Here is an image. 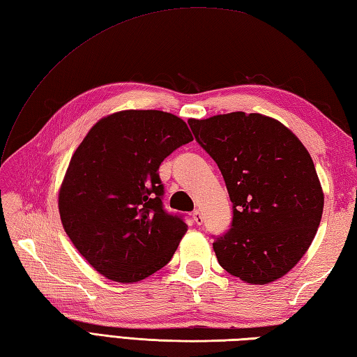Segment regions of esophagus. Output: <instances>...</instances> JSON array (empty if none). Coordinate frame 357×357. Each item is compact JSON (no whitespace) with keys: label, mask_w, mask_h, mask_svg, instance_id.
I'll use <instances>...</instances> for the list:
<instances>
[{"label":"esophagus","mask_w":357,"mask_h":357,"mask_svg":"<svg viewBox=\"0 0 357 357\" xmlns=\"http://www.w3.org/2000/svg\"><path fill=\"white\" fill-rule=\"evenodd\" d=\"M192 218H193V221H195V224L196 225H201L202 222H204V218H202V213L199 210H195L193 211V215H192Z\"/></svg>","instance_id":"obj_1"}]
</instances>
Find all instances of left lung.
I'll list each match as a JSON object with an SVG mask.
<instances>
[{"label": "left lung", "mask_w": 357, "mask_h": 357, "mask_svg": "<svg viewBox=\"0 0 357 357\" xmlns=\"http://www.w3.org/2000/svg\"><path fill=\"white\" fill-rule=\"evenodd\" d=\"M188 126L218 164L233 202L231 229L213 242L219 265L247 284L282 278L312 245L324 210L304 144L261 113L233 112Z\"/></svg>", "instance_id": "left-lung-1"}]
</instances>
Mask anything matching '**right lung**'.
<instances>
[{
    "instance_id": "1",
    "label": "right lung",
    "mask_w": 357,
    "mask_h": 357,
    "mask_svg": "<svg viewBox=\"0 0 357 357\" xmlns=\"http://www.w3.org/2000/svg\"><path fill=\"white\" fill-rule=\"evenodd\" d=\"M193 141L183 119L123 110L98 121L75 150L58 208L81 256L110 280L138 282L176 252L187 224L162 207L159 165Z\"/></svg>"
}]
</instances>
